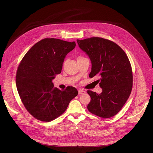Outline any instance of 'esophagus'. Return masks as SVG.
I'll return each mask as SVG.
<instances>
[{"label":"esophagus","instance_id":"34e87169","mask_svg":"<svg viewBox=\"0 0 153 153\" xmlns=\"http://www.w3.org/2000/svg\"><path fill=\"white\" fill-rule=\"evenodd\" d=\"M85 93H86L85 91H84V90H79V91H78L79 94H85Z\"/></svg>","mask_w":153,"mask_h":153}]
</instances>
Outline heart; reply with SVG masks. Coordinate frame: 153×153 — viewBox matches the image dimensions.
I'll list each match as a JSON object with an SVG mask.
<instances>
[{"label":"heart","instance_id":"1","mask_svg":"<svg viewBox=\"0 0 153 153\" xmlns=\"http://www.w3.org/2000/svg\"><path fill=\"white\" fill-rule=\"evenodd\" d=\"M83 58H84V57H82V56H79L77 57V60H79L82 59H83Z\"/></svg>","mask_w":153,"mask_h":153}]
</instances>
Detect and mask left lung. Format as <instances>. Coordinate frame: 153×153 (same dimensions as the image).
Masks as SVG:
<instances>
[{
    "label": "left lung",
    "mask_w": 153,
    "mask_h": 153,
    "mask_svg": "<svg viewBox=\"0 0 153 153\" xmlns=\"http://www.w3.org/2000/svg\"><path fill=\"white\" fill-rule=\"evenodd\" d=\"M77 42L91 61L89 77H99L97 81L102 88L100 94L87 91L91 97L87 108L100 117H111L119 112L131 93L133 76L129 59L118 45L108 39L91 37Z\"/></svg>",
    "instance_id": "obj_1"
}]
</instances>
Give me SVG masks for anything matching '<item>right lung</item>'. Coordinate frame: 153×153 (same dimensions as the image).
Segmentation results:
<instances>
[{"label":"right lung","instance_id":"right-lung-1","mask_svg":"<svg viewBox=\"0 0 153 153\" xmlns=\"http://www.w3.org/2000/svg\"><path fill=\"white\" fill-rule=\"evenodd\" d=\"M76 47L75 42L43 39L34 44L20 61L16 83L22 102L36 119L50 122L62 115L78 94L73 86L61 91L52 80L60 74L66 55Z\"/></svg>","mask_w":153,"mask_h":153}]
</instances>
